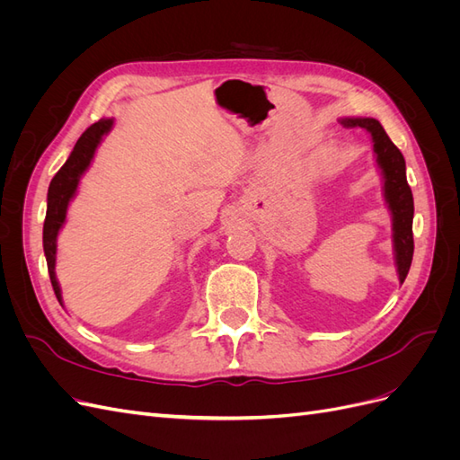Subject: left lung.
<instances>
[{
  "instance_id": "1",
  "label": "left lung",
  "mask_w": 460,
  "mask_h": 460,
  "mask_svg": "<svg viewBox=\"0 0 460 460\" xmlns=\"http://www.w3.org/2000/svg\"><path fill=\"white\" fill-rule=\"evenodd\" d=\"M343 127L347 128H365L372 134L376 161L384 172V196L389 205V211L394 215V249H395V264L399 272L401 284L405 282L409 274L414 240H412V217H414V201L412 191L407 182L405 159L402 153L389 140V136L382 128V124L376 119H343Z\"/></svg>"
}]
</instances>
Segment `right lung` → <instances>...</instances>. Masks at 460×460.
Listing matches in <instances>:
<instances>
[{"mask_svg":"<svg viewBox=\"0 0 460 460\" xmlns=\"http://www.w3.org/2000/svg\"><path fill=\"white\" fill-rule=\"evenodd\" d=\"M113 127V119H102L93 122L90 128L84 130L78 137V142L73 149L71 155H68L66 163L61 166L59 172L53 176L49 190H48V213L44 220V253L48 261V272L49 280L53 286L55 296H58L61 303V288L58 278H55V252H58V234L63 226L65 217H66V207L68 201L73 199L75 191L78 188L80 176L90 166L95 147L100 146L103 134H107Z\"/></svg>","mask_w":460,"mask_h":460,"instance_id":"right-lung-1","label":"right lung"}]
</instances>
